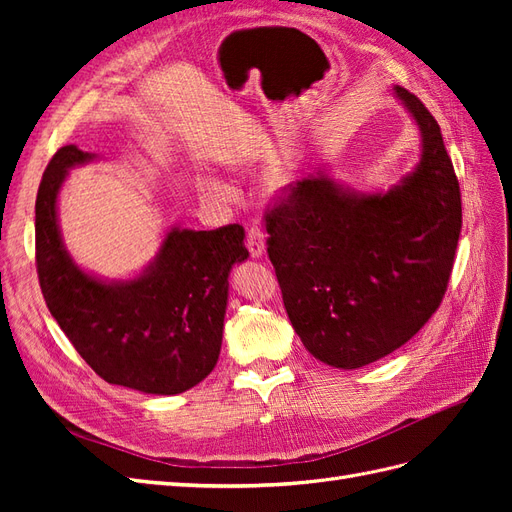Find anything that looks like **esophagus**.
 Returning a JSON list of instances; mask_svg holds the SVG:
<instances>
[{
	"mask_svg": "<svg viewBox=\"0 0 512 512\" xmlns=\"http://www.w3.org/2000/svg\"><path fill=\"white\" fill-rule=\"evenodd\" d=\"M247 250H250L252 258L265 256L267 241H265V235H262L260 228H250V232H247Z\"/></svg>",
	"mask_w": 512,
	"mask_h": 512,
	"instance_id": "esophagus-1",
	"label": "esophagus"
}]
</instances>
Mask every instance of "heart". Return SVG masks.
<instances>
[{
	"instance_id": "heart-1",
	"label": "heart",
	"mask_w": 512,
	"mask_h": 512,
	"mask_svg": "<svg viewBox=\"0 0 512 512\" xmlns=\"http://www.w3.org/2000/svg\"><path fill=\"white\" fill-rule=\"evenodd\" d=\"M230 166H239V164L230 162ZM297 179H299L297 166H294L290 160H275L265 170V177H262V188H265V192L269 196L282 198V196H288L294 190ZM196 188L205 198L218 200V203H226V200H230V196H232L230 185L222 183L220 179H215V177H209V175L198 177Z\"/></svg>"
}]
</instances>
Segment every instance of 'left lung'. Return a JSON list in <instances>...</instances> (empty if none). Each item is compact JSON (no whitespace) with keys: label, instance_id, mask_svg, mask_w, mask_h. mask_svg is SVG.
<instances>
[{"label":"left lung","instance_id":"8db88e82","mask_svg":"<svg viewBox=\"0 0 512 512\" xmlns=\"http://www.w3.org/2000/svg\"><path fill=\"white\" fill-rule=\"evenodd\" d=\"M421 158L389 190L356 192L324 166L267 211L286 314L318 361L359 369L404 346L436 312L461 232V194L438 121L393 87Z\"/></svg>","mask_w":512,"mask_h":512}]
</instances>
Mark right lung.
Listing matches in <instances>:
<instances>
[{
    "label": "right lung",
    "instance_id": "obj_1",
    "mask_svg": "<svg viewBox=\"0 0 512 512\" xmlns=\"http://www.w3.org/2000/svg\"><path fill=\"white\" fill-rule=\"evenodd\" d=\"M96 153L61 147L36 198V265L46 307L85 363L106 382L145 395H179L218 363L228 275L247 260L245 230H166L158 254L128 280L85 271L61 237L57 200L68 170Z\"/></svg>",
    "mask_w": 512,
    "mask_h": 512
}]
</instances>
